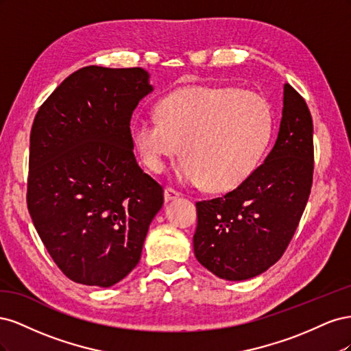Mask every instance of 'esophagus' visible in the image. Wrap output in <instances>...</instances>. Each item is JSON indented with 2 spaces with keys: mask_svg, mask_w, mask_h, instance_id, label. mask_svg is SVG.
<instances>
[{
  "mask_svg": "<svg viewBox=\"0 0 351 351\" xmlns=\"http://www.w3.org/2000/svg\"><path fill=\"white\" fill-rule=\"evenodd\" d=\"M180 193L178 190H176L174 187H165V192H164V196H165V200H173V199H176V197H178Z\"/></svg>",
  "mask_w": 351,
  "mask_h": 351,
  "instance_id": "1",
  "label": "esophagus"
}]
</instances>
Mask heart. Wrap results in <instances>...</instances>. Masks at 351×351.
<instances>
[{
	"mask_svg": "<svg viewBox=\"0 0 351 351\" xmlns=\"http://www.w3.org/2000/svg\"><path fill=\"white\" fill-rule=\"evenodd\" d=\"M274 132L263 95L232 86H189L165 95L156 117L139 115L132 141L143 164L162 173L183 147L177 176L184 183L226 192L261 164Z\"/></svg>",
	"mask_w": 351,
	"mask_h": 351,
	"instance_id": "obj_1",
	"label": "heart"
}]
</instances>
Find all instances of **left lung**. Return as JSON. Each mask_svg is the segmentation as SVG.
Returning a JSON list of instances; mask_svg holds the SVG:
<instances>
[{
	"label": "left lung",
	"mask_w": 351,
	"mask_h": 351,
	"mask_svg": "<svg viewBox=\"0 0 351 351\" xmlns=\"http://www.w3.org/2000/svg\"><path fill=\"white\" fill-rule=\"evenodd\" d=\"M278 137L249 178L196 204V259L217 277L241 281L278 262L299 226L313 182V123L302 95L284 84Z\"/></svg>",
	"instance_id": "left-lung-1"
}]
</instances>
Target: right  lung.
Masks as SVG:
<instances>
[{
    "instance_id": "1",
    "label": "right lung",
    "mask_w": 351,
    "mask_h": 351,
    "mask_svg": "<svg viewBox=\"0 0 351 351\" xmlns=\"http://www.w3.org/2000/svg\"><path fill=\"white\" fill-rule=\"evenodd\" d=\"M141 67H83L40 105L30 132L27 209L61 272L110 287L141 261L164 189L136 161L130 121L152 90Z\"/></svg>"
}]
</instances>
